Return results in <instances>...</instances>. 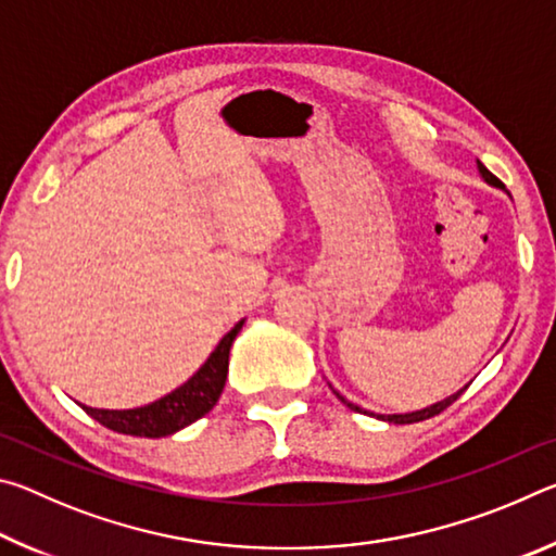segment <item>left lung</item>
<instances>
[{
  "mask_svg": "<svg viewBox=\"0 0 556 556\" xmlns=\"http://www.w3.org/2000/svg\"><path fill=\"white\" fill-rule=\"evenodd\" d=\"M478 174H481V178L485 184H491V186H495V188H503V184H501V178H495L491 172H488V168L478 162ZM333 390V388H331ZM466 390V388H464ZM464 390H458V392H454V394H448L446 400H441V402H434V404H429V407H425V409H417V412H407V414H372V412H368V409H363V407H357V404H353V402H348L341 392L338 390H333V394L338 400H341L345 407H351L353 412H363V414H370V417H378V419H382V421H390V425H414V421H425V419H429V417H437V414H441L444 412L448 404H454L460 394H464Z\"/></svg>",
  "mask_w": 556,
  "mask_h": 556,
  "instance_id": "8db88e82",
  "label": "left lung"
}]
</instances>
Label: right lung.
<instances>
[{
    "instance_id": "right-lung-1",
    "label": "right lung",
    "mask_w": 556,
    "mask_h": 556,
    "mask_svg": "<svg viewBox=\"0 0 556 556\" xmlns=\"http://www.w3.org/2000/svg\"><path fill=\"white\" fill-rule=\"evenodd\" d=\"M242 321L235 324L228 333L220 338V343L215 345V351L208 355L199 370L184 384H178L164 397L144 404V407L135 409H96L88 404H80L92 419H98L102 427L119 434L129 437H147V439H162L172 437L184 427L193 425L195 419H201L208 414L215 402H218L220 392L225 388V378H228V357L235 336L240 333Z\"/></svg>"
}]
</instances>
